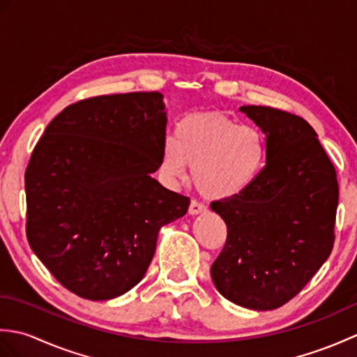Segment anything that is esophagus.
I'll list each match as a JSON object with an SVG mask.
<instances>
[{"instance_id":"obj_1","label":"esophagus","mask_w":357,"mask_h":357,"mask_svg":"<svg viewBox=\"0 0 357 357\" xmlns=\"http://www.w3.org/2000/svg\"><path fill=\"white\" fill-rule=\"evenodd\" d=\"M204 211H207V207L204 206V204L195 201V199L190 202V207H188V213H190L192 216L201 215V213H204Z\"/></svg>"}]
</instances>
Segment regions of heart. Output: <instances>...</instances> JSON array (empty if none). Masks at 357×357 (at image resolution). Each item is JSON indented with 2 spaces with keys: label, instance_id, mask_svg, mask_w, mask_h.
<instances>
[{
  "label": "heart",
  "instance_id": "heart-1",
  "mask_svg": "<svg viewBox=\"0 0 357 357\" xmlns=\"http://www.w3.org/2000/svg\"><path fill=\"white\" fill-rule=\"evenodd\" d=\"M267 161L265 135L218 113L181 119L173 138H165L158 169L169 184L187 178L192 167L196 188L210 199H230L247 192Z\"/></svg>",
  "mask_w": 357,
  "mask_h": 357
}]
</instances>
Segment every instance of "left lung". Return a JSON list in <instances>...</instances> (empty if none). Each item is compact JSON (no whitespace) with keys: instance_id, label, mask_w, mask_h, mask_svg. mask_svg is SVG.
<instances>
[{"instance_id":"8db88e82","label":"left lung","mask_w":357,"mask_h":357,"mask_svg":"<svg viewBox=\"0 0 357 357\" xmlns=\"http://www.w3.org/2000/svg\"><path fill=\"white\" fill-rule=\"evenodd\" d=\"M239 110L265 135L267 161L247 192L210 204L227 224L210 273L225 299L267 312L294 298L328 259L339 187L305 119L264 105Z\"/></svg>"}]
</instances>
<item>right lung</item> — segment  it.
I'll return each mask as SVG.
<instances>
[{"mask_svg":"<svg viewBox=\"0 0 357 357\" xmlns=\"http://www.w3.org/2000/svg\"><path fill=\"white\" fill-rule=\"evenodd\" d=\"M162 100L135 92L72 104L30 156V248L81 298L109 301L132 290L153 259L159 230L190 206L151 178L165 139Z\"/></svg>","mask_w":357,"mask_h":357,"instance_id":"add662e5","label":"right lung"}]
</instances>
